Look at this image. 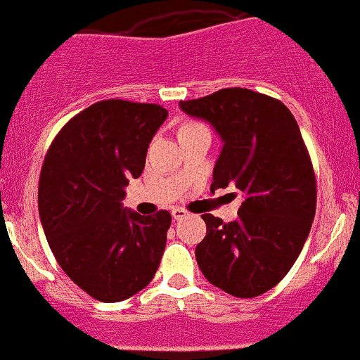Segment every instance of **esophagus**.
Masks as SVG:
<instances>
[{"mask_svg": "<svg viewBox=\"0 0 360 360\" xmlns=\"http://www.w3.org/2000/svg\"><path fill=\"white\" fill-rule=\"evenodd\" d=\"M172 217L176 221L184 219V217H188V210H184L183 207H174V209H172Z\"/></svg>", "mask_w": 360, "mask_h": 360, "instance_id": "obj_1", "label": "esophagus"}]
</instances>
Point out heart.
<instances>
[{"mask_svg":"<svg viewBox=\"0 0 360 360\" xmlns=\"http://www.w3.org/2000/svg\"><path fill=\"white\" fill-rule=\"evenodd\" d=\"M200 125V123H193V122H190V123H184L183 127H181V129H190V127H198Z\"/></svg>","mask_w":360,"mask_h":360,"instance_id":"obj_1","label":"heart"}]
</instances>
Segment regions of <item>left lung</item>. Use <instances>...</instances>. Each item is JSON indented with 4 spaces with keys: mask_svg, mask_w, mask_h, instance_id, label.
<instances>
[{
    "mask_svg": "<svg viewBox=\"0 0 360 360\" xmlns=\"http://www.w3.org/2000/svg\"><path fill=\"white\" fill-rule=\"evenodd\" d=\"M223 141L210 191L244 193L231 223L203 214L205 238L195 249L207 281L237 297L270 291L300 256L317 207V181L300 127L284 103L254 90L221 89L181 101Z\"/></svg>",
    "mask_w": 360,
    "mask_h": 360,
    "instance_id": "1",
    "label": "left lung"
}]
</instances>
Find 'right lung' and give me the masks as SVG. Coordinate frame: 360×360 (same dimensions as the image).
I'll return each instance as SVG.
<instances>
[{"mask_svg": "<svg viewBox=\"0 0 360 360\" xmlns=\"http://www.w3.org/2000/svg\"><path fill=\"white\" fill-rule=\"evenodd\" d=\"M167 115L158 104L101 101L69 120L43 160L38 209L50 249L68 277L104 303L146 288L165 250L170 214L141 216L122 200Z\"/></svg>", "mask_w": 360, "mask_h": 360, "instance_id": "obj_1", "label": "right lung"}]
</instances>
